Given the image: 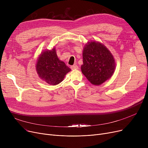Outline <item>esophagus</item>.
Segmentation results:
<instances>
[{
    "label": "esophagus",
    "instance_id": "34e87169",
    "mask_svg": "<svg viewBox=\"0 0 148 148\" xmlns=\"http://www.w3.org/2000/svg\"><path fill=\"white\" fill-rule=\"evenodd\" d=\"M78 68H79L78 66L76 65H72V66H71V69L72 70H76V69H77Z\"/></svg>",
    "mask_w": 148,
    "mask_h": 148
}]
</instances>
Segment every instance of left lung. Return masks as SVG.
I'll list each match as a JSON object with an SVG mask.
<instances>
[{"label": "left lung", "instance_id": "left-lung-1", "mask_svg": "<svg viewBox=\"0 0 148 148\" xmlns=\"http://www.w3.org/2000/svg\"><path fill=\"white\" fill-rule=\"evenodd\" d=\"M82 73L94 85H100L114 73L116 64L112 54L99 42H88L83 51Z\"/></svg>", "mask_w": 148, "mask_h": 148}]
</instances>
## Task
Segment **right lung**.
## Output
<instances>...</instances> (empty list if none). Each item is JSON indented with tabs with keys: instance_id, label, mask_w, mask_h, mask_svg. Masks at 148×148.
Here are the masks:
<instances>
[{
	"instance_id": "right-lung-1",
	"label": "right lung",
	"mask_w": 148,
	"mask_h": 148,
	"mask_svg": "<svg viewBox=\"0 0 148 148\" xmlns=\"http://www.w3.org/2000/svg\"><path fill=\"white\" fill-rule=\"evenodd\" d=\"M36 70L41 79L49 84L56 85L63 81L71 69L59 59L56 49L53 48L41 53L37 60Z\"/></svg>"
}]
</instances>
